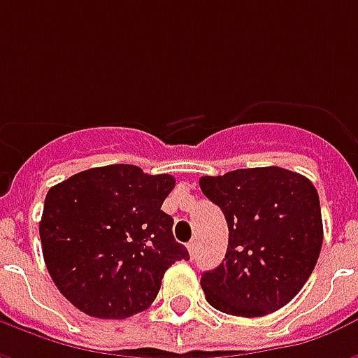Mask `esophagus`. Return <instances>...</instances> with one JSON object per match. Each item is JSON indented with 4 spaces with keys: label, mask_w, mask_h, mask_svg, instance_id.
Instances as JSON below:
<instances>
[{
    "label": "esophagus",
    "mask_w": 358,
    "mask_h": 358,
    "mask_svg": "<svg viewBox=\"0 0 358 358\" xmlns=\"http://www.w3.org/2000/svg\"><path fill=\"white\" fill-rule=\"evenodd\" d=\"M187 251H189V255L194 257L195 251H197V243H195V241H189V243H187Z\"/></svg>",
    "instance_id": "obj_1"
}]
</instances>
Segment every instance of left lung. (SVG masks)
Returning <instances> with one entry per match:
<instances>
[{"label": "left lung", "instance_id": "obj_1", "mask_svg": "<svg viewBox=\"0 0 358 358\" xmlns=\"http://www.w3.org/2000/svg\"><path fill=\"white\" fill-rule=\"evenodd\" d=\"M201 192L228 222L220 266L207 270V303L234 316H264L301 292L322 249V215L313 182L280 166L201 176Z\"/></svg>", "mask_w": 358, "mask_h": 358}]
</instances>
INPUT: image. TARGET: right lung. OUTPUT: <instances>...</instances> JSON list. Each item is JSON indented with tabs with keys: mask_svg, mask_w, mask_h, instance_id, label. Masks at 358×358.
<instances>
[{
	"mask_svg": "<svg viewBox=\"0 0 358 358\" xmlns=\"http://www.w3.org/2000/svg\"><path fill=\"white\" fill-rule=\"evenodd\" d=\"M176 180L134 164L78 172L45 195L40 240L57 289L94 318H128L155 301L176 261H189L161 205Z\"/></svg>",
	"mask_w": 358,
	"mask_h": 358,
	"instance_id": "obj_1",
	"label": "right lung"
}]
</instances>
